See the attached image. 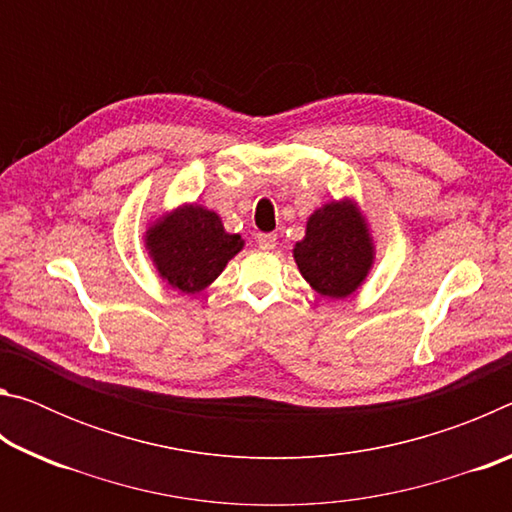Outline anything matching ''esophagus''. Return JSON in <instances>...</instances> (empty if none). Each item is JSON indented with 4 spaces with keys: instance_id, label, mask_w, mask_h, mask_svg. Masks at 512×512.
Listing matches in <instances>:
<instances>
[{
    "instance_id": "1",
    "label": "esophagus",
    "mask_w": 512,
    "mask_h": 512,
    "mask_svg": "<svg viewBox=\"0 0 512 512\" xmlns=\"http://www.w3.org/2000/svg\"><path fill=\"white\" fill-rule=\"evenodd\" d=\"M275 241H277V237L271 235V232H259V235H257V244L262 250H273Z\"/></svg>"
}]
</instances>
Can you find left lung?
Masks as SVG:
<instances>
[{"mask_svg": "<svg viewBox=\"0 0 512 512\" xmlns=\"http://www.w3.org/2000/svg\"><path fill=\"white\" fill-rule=\"evenodd\" d=\"M305 280L329 298L359 287L372 264V244L350 203H329L309 216L305 239L293 248Z\"/></svg>", "mask_w": 512, "mask_h": 512, "instance_id": "obj_1", "label": "left lung"}]
</instances>
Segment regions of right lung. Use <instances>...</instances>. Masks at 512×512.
I'll return each instance as SVG.
<instances>
[{
    "label": "right lung",
    "instance_id": "1",
    "mask_svg": "<svg viewBox=\"0 0 512 512\" xmlns=\"http://www.w3.org/2000/svg\"><path fill=\"white\" fill-rule=\"evenodd\" d=\"M146 246L173 289L196 293L221 275L244 241L239 235H228L214 212L187 205L151 228Z\"/></svg>",
    "mask_w": 512,
    "mask_h": 512
}]
</instances>
